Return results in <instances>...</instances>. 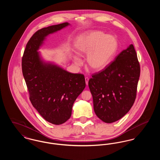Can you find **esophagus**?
I'll return each instance as SVG.
<instances>
[{"label": "esophagus", "instance_id": "obj_1", "mask_svg": "<svg viewBox=\"0 0 160 160\" xmlns=\"http://www.w3.org/2000/svg\"><path fill=\"white\" fill-rule=\"evenodd\" d=\"M89 78L88 77H85V82H86V85H88V82H89Z\"/></svg>", "mask_w": 160, "mask_h": 160}]
</instances>
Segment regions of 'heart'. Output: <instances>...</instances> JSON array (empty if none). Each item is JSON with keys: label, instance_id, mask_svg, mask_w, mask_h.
<instances>
[{"label": "heart", "instance_id": "1", "mask_svg": "<svg viewBox=\"0 0 160 160\" xmlns=\"http://www.w3.org/2000/svg\"><path fill=\"white\" fill-rule=\"evenodd\" d=\"M118 48V42L112 35L101 31H91L81 35L75 43L77 53L86 56L87 66L93 71L98 72L106 68L112 62ZM77 65L82 63L77 56H73Z\"/></svg>", "mask_w": 160, "mask_h": 160}]
</instances>
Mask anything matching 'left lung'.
I'll return each mask as SVG.
<instances>
[{
	"label": "left lung",
	"instance_id": "left-lung-1",
	"mask_svg": "<svg viewBox=\"0 0 160 160\" xmlns=\"http://www.w3.org/2000/svg\"><path fill=\"white\" fill-rule=\"evenodd\" d=\"M140 68L134 46L122 50L106 68L89 80L93 109L106 123L116 122L132 106Z\"/></svg>",
	"mask_w": 160,
	"mask_h": 160
}]
</instances>
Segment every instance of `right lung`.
Listing matches in <instances>:
<instances>
[{
	"label": "right lung",
	"mask_w": 160,
	"mask_h": 160,
	"mask_svg": "<svg viewBox=\"0 0 160 160\" xmlns=\"http://www.w3.org/2000/svg\"><path fill=\"white\" fill-rule=\"evenodd\" d=\"M70 25L61 23L36 32L28 41L22 59L23 75L33 107L47 122L67 121L78 96L86 86L82 74H73L53 62L46 61L39 52L47 37Z\"/></svg>",
	"instance_id": "1"
}]
</instances>
